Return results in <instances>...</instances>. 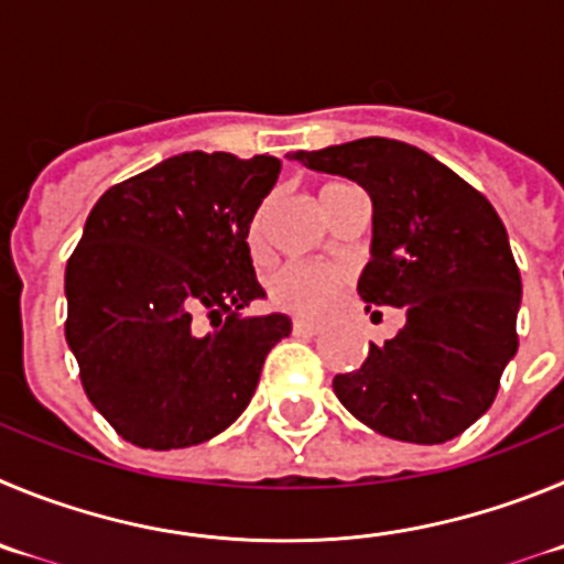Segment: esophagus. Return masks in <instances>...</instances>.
<instances>
[{
  "label": "esophagus",
  "instance_id": "esophagus-1",
  "mask_svg": "<svg viewBox=\"0 0 564 564\" xmlns=\"http://www.w3.org/2000/svg\"><path fill=\"white\" fill-rule=\"evenodd\" d=\"M292 332L294 334H308V337H312V334L319 332V326H317V323H312V319H294Z\"/></svg>",
  "mask_w": 564,
  "mask_h": 564
}]
</instances>
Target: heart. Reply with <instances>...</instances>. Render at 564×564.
<instances>
[{
    "mask_svg": "<svg viewBox=\"0 0 564 564\" xmlns=\"http://www.w3.org/2000/svg\"><path fill=\"white\" fill-rule=\"evenodd\" d=\"M339 187L348 185H345V182H328V185L319 187V202L328 199V196H332L334 191H339ZM267 210H270V205H263L261 210H258L256 221H252V241L261 236ZM343 283V272L334 270V267H326V263L289 261L270 278V297L281 308H289V312L303 314V317H319V314H326L328 308L334 306Z\"/></svg>",
    "mask_w": 564,
    "mask_h": 564,
    "instance_id": "obj_1",
    "label": "heart"
}]
</instances>
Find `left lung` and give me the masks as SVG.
Wrapping results in <instances>:
<instances>
[{
	"label": "left lung",
	"mask_w": 564,
	"mask_h": 564,
	"mask_svg": "<svg viewBox=\"0 0 564 564\" xmlns=\"http://www.w3.org/2000/svg\"><path fill=\"white\" fill-rule=\"evenodd\" d=\"M292 160L368 191L373 241L357 292L368 312L395 306L408 317L393 339L370 345L362 368L334 377V393L388 438H455L491 408L517 354L522 283L503 221L455 171L388 137Z\"/></svg>",
	"instance_id": "left-lung-1"
}]
</instances>
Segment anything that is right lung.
<instances>
[{
    "mask_svg": "<svg viewBox=\"0 0 564 564\" xmlns=\"http://www.w3.org/2000/svg\"><path fill=\"white\" fill-rule=\"evenodd\" d=\"M278 156H171L111 185L67 261V343L89 402L143 449H182L245 413L286 314L241 317L263 297L250 225ZM210 325V329H205Z\"/></svg>",
    "mask_w": 564,
    "mask_h": 564,
    "instance_id": "obj_1",
    "label": "right lung"
}]
</instances>
